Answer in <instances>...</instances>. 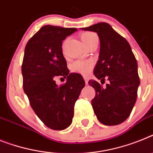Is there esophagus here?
<instances>
[{"mask_svg":"<svg viewBox=\"0 0 153 153\" xmlns=\"http://www.w3.org/2000/svg\"><path fill=\"white\" fill-rule=\"evenodd\" d=\"M84 79H85V84H88V77H84Z\"/></svg>","mask_w":153,"mask_h":153,"instance_id":"esophagus-1","label":"esophagus"}]
</instances>
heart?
<instances>
[{"instance_id": "obj_1", "label": "heart", "mask_w": 153, "mask_h": 153, "mask_svg": "<svg viewBox=\"0 0 153 153\" xmlns=\"http://www.w3.org/2000/svg\"><path fill=\"white\" fill-rule=\"evenodd\" d=\"M81 39L84 43V44L87 47L95 39H98V37L94 33L86 32V33L82 34ZM92 66H93V64L91 61L79 60V61H74L72 65H71V70L72 71V72L74 73L80 74L82 75H88L92 71Z\"/></svg>"}]
</instances>
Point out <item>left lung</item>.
<instances>
[{
    "mask_svg": "<svg viewBox=\"0 0 153 153\" xmlns=\"http://www.w3.org/2000/svg\"><path fill=\"white\" fill-rule=\"evenodd\" d=\"M81 29L97 33L100 49L94 75L101 82L105 79L110 81L105 88L96 81H88L96 91L91 102L95 114L104 125L121 124L130 116L140 85L138 64L130 44L108 23L100 22Z\"/></svg>",
    "mask_w": 153,
    "mask_h": 153,
    "instance_id": "8db88e82",
    "label": "left lung"
}]
</instances>
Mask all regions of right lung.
Masks as SVG:
<instances>
[{
	"instance_id": "add662e5",
	"label": "right lung",
	"mask_w": 153,
	"mask_h": 153,
	"mask_svg": "<svg viewBox=\"0 0 153 153\" xmlns=\"http://www.w3.org/2000/svg\"><path fill=\"white\" fill-rule=\"evenodd\" d=\"M75 28L47 25L27 43L22 65L23 88L33 110L53 130H64L71 124L74 106L85 86L82 75L69 73L62 52V41ZM63 76L65 84L58 87L54 79Z\"/></svg>"
}]
</instances>
